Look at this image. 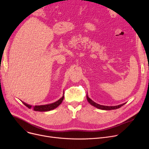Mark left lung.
<instances>
[{
    "label": "left lung",
    "instance_id": "obj_1",
    "mask_svg": "<svg viewBox=\"0 0 149 149\" xmlns=\"http://www.w3.org/2000/svg\"><path fill=\"white\" fill-rule=\"evenodd\" d=\"M86 97H87V100H88V102L92 106H93L94 107L98 108V109H101V110H113V109H118L120 107H121V106H123V105H124L125 104H126V103H123L122 104H120V105H118V106H103V105H100V104H98L97 103H96L95 102H94V101H92L90 98H89L88 94L86 95Z\"/></svg>",
    "mask_w": 149,
    "mask_h": 149
}]
</instances>
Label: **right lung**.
Returning <instances> with one entry per match:
<instances>
[{
    "label": "right lung",
    "instance_id": "add662e5",
    "mask_svg": "<svg viewBox=\"0 0 149 149\" xmlns=\"http://www.w3.org/2000/svg\"><path fill=\"white\" fill-rule=\"evenodd\" d=\"M64 94L63 96L60 99H59L58 101H56L55 103L49 104H46V105H40V106H32L31 105H29L24 102H22L23 104H24L26 107H28L29 109H31V107H33L34 109V111H40V112H46V111H49L51 110H53V109H56L57 107L61 103L63 100L64 99Z\"/></svg>",
    "mask_w": 149,
    "mask_h": 149
}]
</instances>
